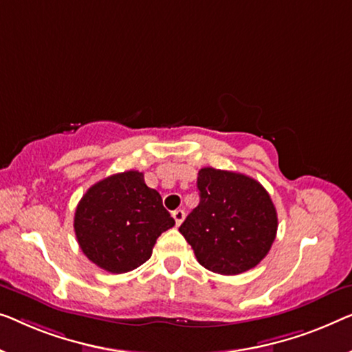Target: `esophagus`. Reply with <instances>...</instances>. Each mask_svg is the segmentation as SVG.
<instances>
[{
  "label": "esophagus",
  "mask_w": 352,
  "mask_h": 352,
  "mask_svg": "<svg viewBox=\"0 0 352 352\" xmlns=\"http://www.w3.org/2000/svg\"><path fill=\"white\" fill-rule=\"evenodd\" d=\"M184 217H186V212L182 211V210H176V211H173V219H175V222H176V226H177V227L181 226L182 221H184Z\"/></svg>",
  "instance_id": "1"
}]
</instances>
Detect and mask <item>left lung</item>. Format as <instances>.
<instances>
[{
    "instance_id": "obj_1",
    "label": "left lung",
    "mask_w": 352,
    "mask_h": 352,
    "mask_svg": "<svg viewBox=\"0 0 352 352\" xmlns=\"http://www.w3.org/2000/svg\"><path fill=\"white\" fill-rule=\"evenodd\" d=\"M200 203L179 232L200 265L219 274H239L261 263L276 238L278 216L261 182L216 168L198 171Z\"/></svg>"
}]
</instances>
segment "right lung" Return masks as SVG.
I'll use <instances>...</instances> for the list:
<instances>
[{"mask_svg": "<svg viewBox=\"0 0 352 352\" xmlns=\"http://www.w3.org/2000/svg\"><path fill=\"white\" fill-rule=\"evenodd\" d=\"M175 219L144 175L130 170L104 177L80 198L74 232L82 252L109 273H126L149 261L162 233Z\"/></svg>", "mask_w": 352, "mask_h": 352, "instance_id": "right-lung-1", "label": "right lung"}]
</instances>
